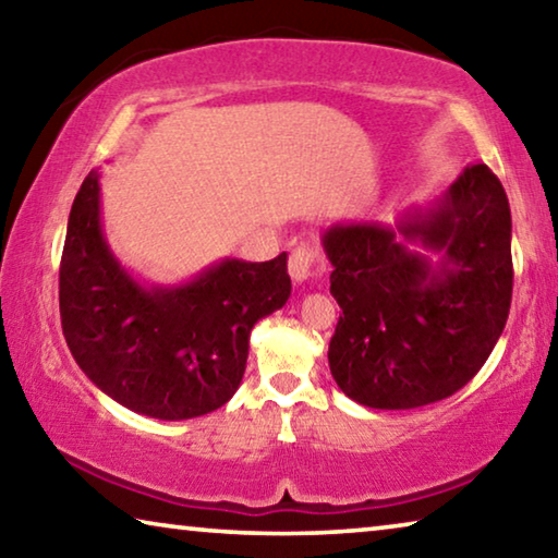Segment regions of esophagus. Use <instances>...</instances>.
I'll use <instances>...</instances> for the list:
<instances>
[{"instance_id": "esophagus-1", "label": "esophagus", "mask_w": 558, "mask_h": 558, "mask_svg": "<svg viewBox=\"0 0 558 558\" xmlns=\"http://www.w3.org/2000/svg\"><path fill=\"white\" fill-rule=\"evenodd\" d=\"M319 263V256L315 248H310V245L300 243L295 251L290 253V263H288V270H290V278L298 282H305L310 276H313V268Z\"/></svg>"}]
</instances>
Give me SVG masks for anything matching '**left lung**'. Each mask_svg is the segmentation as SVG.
I'll list each match as a JSON object with an SVG mask.
<instances>
[{
	"label": "left lung",
	"mask_w": 558,
	"mask_h": 558,
	"mask_svg": "<svg viewBox=\"0 0 558 558\" xmlns=\"http://www.w3.org/2000/svg\"><path fill=\"white\" fill-rule=\"evenodd\" d=\"M323 248L342 307L329 372L349 399L418 409L483 369L512 302V214L487 165H468L396 223L332 226Z\"/></svg>",
	"instance_id": "8db88e82"
}]
</instances>
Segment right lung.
Segmentation results:
<instances>
[{"label":"right lung","instance_id":"add662e5","mask_svg":"<svg viewBox=\"0 0 558 558\" xmlns=\"http://www.w3.org/2000/svg\"><path fill=\"white\" fill-rule=\"evenodd\" d=\"M288 253L223 258L179 286H147L102 231L100 174L75 194L59 272L61 325L75 364L125 409L159 421L211 413L241 386L251 329L290 298Z\"/></svg>","mask_w":558,"mask_h":558}]
</instances>
